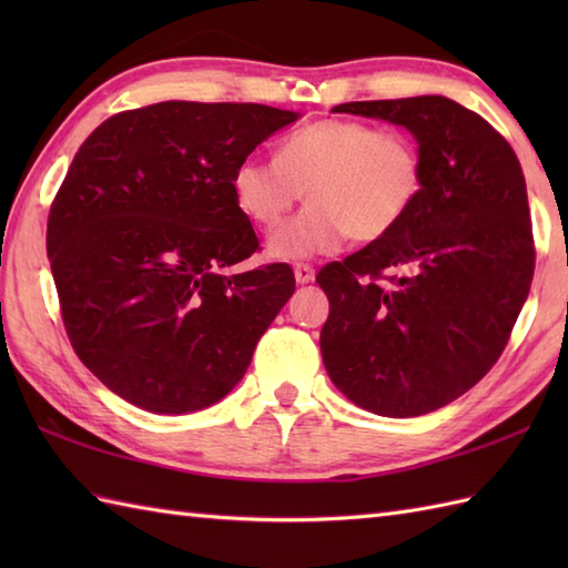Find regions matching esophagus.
<instances>
[{"label": "esophagus", "mask_w": 568, "mask_h": 568, "mask_svg": "<svg viewBox=\"0 0 568 568\" xmlns=\"http://www.w3.org/2000/svg\"><path fill=\"white\" fill-rule=\"evenodd\" d=\"M295 281L300 285L312 283V281H315V268H312V265H307V263H297L295 265Z\"/></svg>", "instance_id": "obj_1"}]
</instances>
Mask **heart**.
Wrapping results in <instances>:
<instances>
[{
	"instance_id": "1",
	"label": "heart",
	"mask_w": 568,
	"mask_h": 568,
	"mask_svg": "<svg viewBox=\"0 0 568 568\" xmlns=\"http://www.w3.org/2000/svg\"><path fill=\"white\" fill-rule=\"evenodd\" d=\"M425 165L403 131L361 119H322L285 136L277 159L251 153L232 175L236 204L251 222L275 226L307 190L310 207L275 229L268 253L295 261L334 253L348 236L378 241L419 200Z\"/></svg>"
}]
</instances>
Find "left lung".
I'll use <instances>...</instances> for the list:
<instances>
[{
	"instance_id": "8db88e82",
	"label": "left lung",
	"mask_w": 568,
	"mask_h": 568,
	"mask_svg": "<svg viewBox=\"0 0 568 568\" xmlns=\"http://www.w3.org/2000/svg\"><path fill=\"white\" fill-rule=\"evenodd\" d=\"M332 112L405 126L425 180L400 226L317 273L329 297L324 368L368 413L427 415L486 376L527 300L535 239L523 168L484 116L442 94Z\"/></svg>"
}]
</instances>
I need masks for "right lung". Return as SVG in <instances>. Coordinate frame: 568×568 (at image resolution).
Wrapping results in <instances>:
<instances>
[{
  "label": "right lung",
  "mask_w": 568,
  "mask_h": 568,
  "mask_svg": "<svg viewBox=\"0 0 568 568\" xmlns=\"http://www.w3.org/2000/svg\"><path fill=\"white\" fill-rule=\"evenodd\" d=\"M297 116L159 102L110 116L72 159L48 261L72 348L126 403L159 415L220 403L295 293L287 263L229 268L258 248L234 168Z\"/></svg>",
  "instance_id": "obj_1"
}]
</instances>
